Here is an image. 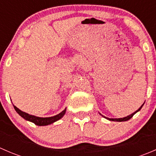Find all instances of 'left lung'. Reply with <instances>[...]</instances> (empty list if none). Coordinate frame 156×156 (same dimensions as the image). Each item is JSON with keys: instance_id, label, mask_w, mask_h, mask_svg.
Listing matches in <instances>:
<instances>
[{"instance_id": "1", "label": "left lung", "mask_w": 156, "mask_h": 156, "mask_svg": "<svg viewBox=\"0 0 156 156\" xmlns=\"http://www.w3.org/2000/svg\"><path fill=\"white\" fill-rule=\"evenodd\" d=\"M144 104L142 105V106H140V107L139 108H138L137 110H136V112H134L133 113H132L131 115H127V117H125V118H121V119H109V118H107V117H106V116H103V115H102L101 114V115L102 116H103V117L105 118V119H108V120H109V121H112V122H125V121H127V120H129V119H131L132 117H133V115L134 114H136V112H139L140 110L141 109V108L143 107V106H144Z\"/></svg>"}]
</instances>
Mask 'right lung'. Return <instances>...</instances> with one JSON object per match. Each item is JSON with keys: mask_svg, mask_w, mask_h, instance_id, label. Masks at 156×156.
<instances>
[{"mask_svg": "<svg viewBox=\"0 0 156 156\" xmlns=\"http://www.w3.org/2000/svg\"><path fill=\"white\" fill-rule=\"evenodd\" d=\"M13 107L15 108L16 111V112L18 113L21 117H23V119H26V120L29 121V122H33V123L35 124L36 125H38V126H44V125H50V124L59 120V119H62V116L65 115L66 111V108L63 111L61 112L59 114L56 115L52 116V117H48V118H41V117H37V116H34V115H29L28 114V113L24 112L19 109V108H17L16 106H14V105H13Z\"/></svg>", "mask_w": 156, "mask_h": 156, "instance_id": "right-lung-1", "label": "right lung"}]
</instances>
